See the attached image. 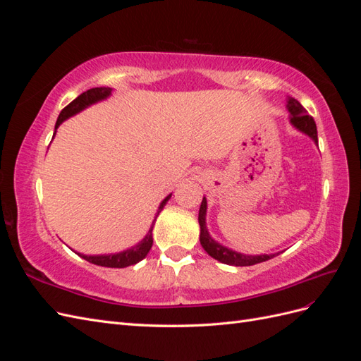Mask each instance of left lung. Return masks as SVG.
Masks as SVG:
<instances>
[{"label": "left lung", "mask_w": 361, "mask_h": 361, "mask_svg": "<svg viewBox=\"0 0 361 361\" xmlns=\"http://www.w3.org/2000/svg\"><path fill=\"white\" fill-rule=\"evenodd\" d=\"M288 111L290 113L289 122L290 125L298 129L300 133L309 135L316 145H318V130H316V123L312 116L307 114L305 108L293 97H288V104H286ZM206 209H207V203L206 199L203 197L202 204H200V211H199V224H200V244L204 248V251L211 257L216 259L218 262L226 265H233V267H250V265H256L260 264V262L269 260L279 253L274 255H259V256H251V255H243L238 253L235 250L227 248L221 244H218L216 241L211 238L209 232L206 228Z\"/></svg>", "instance_id": "left-lung-1"}]
</instances>
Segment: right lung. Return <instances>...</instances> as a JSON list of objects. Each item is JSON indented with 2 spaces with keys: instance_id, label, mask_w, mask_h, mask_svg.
Wrapping results in <instances>:
<instances>
[{
  "instance_id": "add662e5",
  "label": "right lung",
  "mask_w": 361,
  "mask_h": 361,
  "mask_svg": "<svg viewBox=\"0 0 361 361\" xmlns=\"http://www.w3.org/2000/svg\"><path fill=\"white\" fill-rule=\"evenodd\" d=\"M111 92H113V89H110V87H94V89H90V90L81 93L68 106L63 108L59 118H57L56 130L64 122V120L75 116V114H78L80 111L85 110L87 106H90V105H93L96 102L106 99V97L111 94ZM54 135H56V133H54ZM170 197H171V194H169L167 197L161 202V204L158 207V212L155 215V220H154V223H152L147 235L143 239H141V241L137 245L130 247V248H128L125 251H120V253H116V255L87 256V255L78 253V256H81L87 262H90V264L99 265V267H106V268H126V267L138 264L140 260H143L147 256V253H149L150 248H152V244H154V238H152V231H154V224L157 221V216L159 215V212L162 211V207L166 206V203L169 202Z\"/></svg>"
}]
</instances>
